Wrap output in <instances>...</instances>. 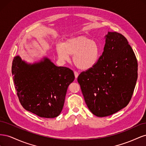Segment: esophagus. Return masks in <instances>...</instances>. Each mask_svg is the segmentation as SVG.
Returning a JSON list of instances; mask_svg holds the SVG:
<instances>
[{"label": "esophagus", "instance_id": "esophagus-1", "mask_svg": "<svg viewBox=\"0 0 146 146\" xmlns=\"http://www.w3.org/2000/svg\"><path fill=\"white\" fill-rule=\"evenodd\" d=\"M74 75H75V77H76V78H77L78 76V72L77 71H74Z\"/></svg>", "mask_w": 146, "mask_h": 146}]
</instances>
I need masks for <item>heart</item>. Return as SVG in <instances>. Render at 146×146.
Wrapping results in <instances>:
<instances>
[{
	"instance_id": "obj_1",
	"label": "heart",
	"mask_w": 146,
	"mask_h": 146,
	"mask_svg": "<svg viewBox=\"0 0 146 146\" xmlns=\"http://www.w3.org/2000/svg\"><path fill=\"white\" fill-rule=\"evenodd\" d=\"M59 59L68 61L73 55V63L81 70H89L97 64L100 56L98 43L85 36H78L66 40L56 46Z\"/></svg>"
}]
</instances>
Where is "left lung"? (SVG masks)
<instances>
[{
	"label": "left lung",
	"instance_id": "obj_1",
	"mask_svg": "<svg viewBox=\"0 0 146 146\" xmlns=\"http://www.w3.org/2000/svg\"><path fill=\"white\" fill-rule=\"evenodd\" d=\"M105 38L98 63L77 78L88 108L98 117L110 116L125 107L138 78V62L127 39L116 32H108Z\"/></svg>",
	"mask_w": 146,
	"mask_h": 146
}]
</instances>
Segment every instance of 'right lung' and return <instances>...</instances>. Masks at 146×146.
Returning <instances> with one entry per match:
<instances>
[{
  "label": "right lung",
  "mask_w": 146,
  "mask_h": 146,
  "mask_svg": "<svg viewBox=\"0 0 146 146\" xmlns=\"http://www.w3.org/2000/svg\"><path fill=\"white\" fill-rule=\"evenodd\" d=\"M11 72L17 95L26 110L41 117L59 115L68 88L75 78L72 70L58 67L47 57L28 64L16 56Z\"/></svg>",
  "instance_id": "add662e5"
}]
</instances>
